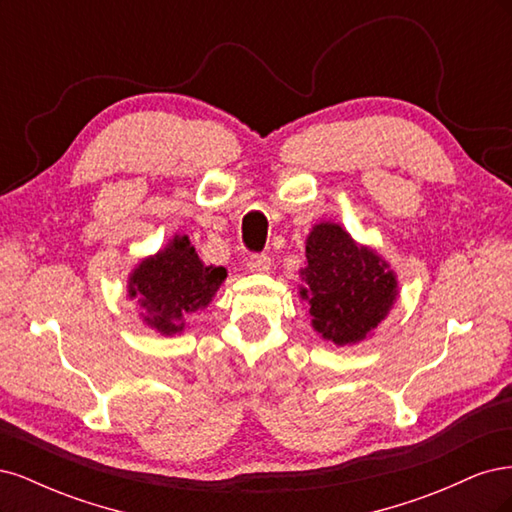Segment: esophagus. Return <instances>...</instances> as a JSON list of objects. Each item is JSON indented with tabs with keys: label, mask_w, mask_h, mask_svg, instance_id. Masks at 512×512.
Masks as SVG:
<instances>
[{
	"label": "esophagus",
	"mask_w": 512,
	"mask_h": 512,
	"mask_svg": "<svg viewBox=\"0 0 512 512\" xmlns=\"http://www.w3.org/2000/svg\"><path fill=\"white\" fill-rule=\"evenodd\" d=\"M247 269L252 273H269L271 271V258L265 254H254L247 260Z\"/></svg>",
	"instance_id": "34e87169"
}]
</instances>
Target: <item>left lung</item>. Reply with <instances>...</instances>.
I'll use <instances>...</instances> for the list:
<instances>
[{
    "mask_svg": "<svg viewBox=\"0 0 512 512\" xmlns=\"http://www.w3.org/2000/svg\"><path fill=\"white\" fill-rule=\"evenodd\" d=\"M299 299L312 329L335 346H356L376 333L399 299L397 273L376 247L354 241L337 222H318L305 237Z\"/></svg>",
    "mask_w": 512,
    "mask_h": 512,
    "instance_id": "left-lung-1",
    "label": "left lung"
}]
</instances>
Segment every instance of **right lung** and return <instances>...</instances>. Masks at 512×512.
<instances>
[{
	"label": "right lung",
	"mask_w": 512,
	"mask_h": 512,
	"mask_svg": "<svg viewBox=\"0 0 512 512\" xmlns=\"http://www.w3.org/2000/svg\"><path fill=\"white\" fill-rule=\"evenodd\" d=\"M226 269L205 265L188 235H173L156 254L141 258L128 275V297L143 324L164 337L181 335L188 318L209 307Z\"/></svg>",
	"instance_id": "1"
}]
</instances>
